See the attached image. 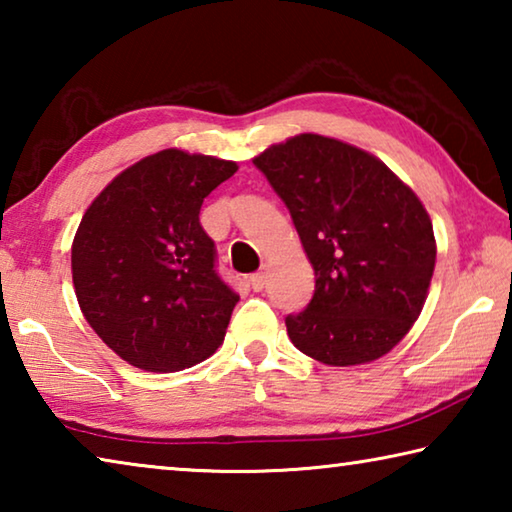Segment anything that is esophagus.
Masks as SVG:
<instances>
[{"mask_svg":"<svg viewBox=\"0 0 512 512\" xmlns=\"http://www.w3.org/2000/svg\"><path fill=\"white\" fill-rule=\"evenodd\" d=\"M250 287L255 291H262L266 287V273H253L250 275Z\"/></svg>","mask_w":512,"mask_h":512,"instance_id":"34e87169","label":"esophagus"}]
</instances>
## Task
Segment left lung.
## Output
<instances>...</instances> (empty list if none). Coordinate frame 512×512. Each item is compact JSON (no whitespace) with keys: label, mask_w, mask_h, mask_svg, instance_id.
<instances>
[{"label":"left lung","mask_w":512,"mask_h":512,"mask_svg":"<svg viewBox=\"0 0 512 512\" xmlns=\"http://www.w3.org/2000/svg\"><path fill=\"white\" fill-rule=\"evenodd\" d=\"M289 207L314 266V298L287 316L291 343L327 366L391 352L418 320L436 266L420 198L375 155L302 133L253 160Z\"/></svg>","instance_id":"8db88e82"}]
</instances>
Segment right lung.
<instances>
[{"label": "right lung", "instance_id": "right-lung-1", "mask_svg": "<svg viewBox=\"0 0 512 512\" xmlns=\"http://www.w3.org/2000/svg\"><path fill=\"white\" fill-rule=\"evenodd\" d=\"M237 162L164 149L121 171L85 210L72 244L81 311L121 359L176 372L212 357L239 296L216 273L203 198Z\"/></svg>", "mask_w": 512, "mask_h": 512}]
</instances>
